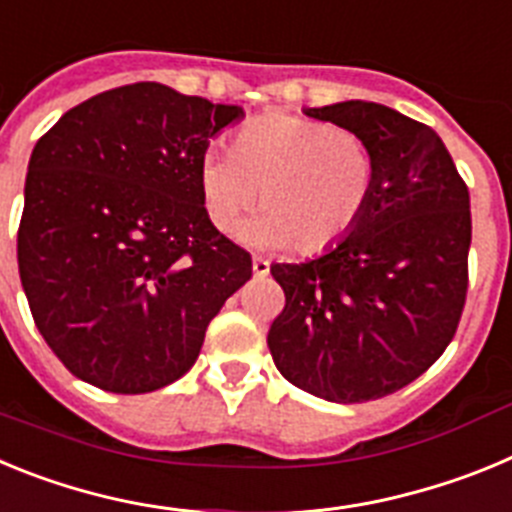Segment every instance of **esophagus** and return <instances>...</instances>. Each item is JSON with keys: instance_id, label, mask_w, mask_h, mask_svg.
I'll return each instance as SVG.
<instances>
[{"instance_id": "34e87169", "label": "esophagus", "mask_w": 512, "mask_h": 512, "mask_svg": "<svg viewBox=\"0 0 512 512\" xmlns=\"http://www.w3.org/2000/svg\"><path fill=\"white\" fill-rule=\"evenodd\" d=\"M251 269H253V277H269V261L253 259Z\"/></svg>"}]
</instances>
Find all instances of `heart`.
Segmentation results:
<instances>
[{
	"instance_id": "heart-1",
	"label": "heart",
	"mask_w": 512,
	"mask_h": 512,
	"mask_svg": "<svg viewBox=\"0 0 512 512\" xmlns=\"http://www.w3.org/2000/svg\"><path fill=\"white\" fill-rule=\"evenodd\" d=\"M377 189L366 140L323 120L266 112L235 135L233 151L207 148L200 197L217 230L230 233L259 202L243 238L256 248L315 256L336 248L364 220Z\"/></svg>"
}]
</instances>
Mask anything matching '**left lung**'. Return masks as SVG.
<instances>
[{
	"instance_id": "left-lung-1",
	"label": "left lung",
	"mask_w": 512,
	"mask_h": 512,
	"mask_svg": "<svg viewBox=\"0 0 512 512\" xmlns=\"http://www.w3.org/2000/svg\"><path fill=\"white\" fill-rule=\"evenodd\" d=\"M369 143L377 189L346 241L274 264L287 305L269 328L287 382L330 402L402 390L446 351L467 297L469 189L436 130L364 99L307 107Z\"/></svg>"
}]
</instances>
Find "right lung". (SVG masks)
<instances>
[{
    "label": "right lung",
    "instance_id": "1",
    "mask_svg": "<svg viewBox=\"0 0 512 512\" xmlns=\"http://www.w3.org/2000/svg\"><path fill=\"white\" fill-rule=\"evenodd\" d=\"M238 120V104L138 81L76 104L35 143L17 264L71 374L140 395L192 369L210 320L251 279V256L200 197L202 153Z\"/></svg>",
    "mask_w": 512,
    "mask_h": 512
}]
</instances>
